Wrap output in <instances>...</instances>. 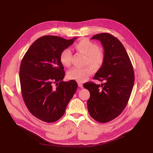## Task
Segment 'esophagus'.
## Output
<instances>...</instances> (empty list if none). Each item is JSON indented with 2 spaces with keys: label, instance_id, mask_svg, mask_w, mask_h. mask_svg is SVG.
Listing matches in <instances>:
<instances>
[{
  "label": "esophagus",
  "instance_id": "esophagus-1",
  "mask_svg": "<svg viewBox=\"0 0 153 153\" xmlns=\"http://www.w3.org/2000/svg\"><path fill=\"white\" fill-rule=\"evenodd\" d=\"M78 86L80 87V88H83V84L82 83H78Z\"/></svg>",
  "mask_w": 153,
  "mask_h": 153
}]
</instances>
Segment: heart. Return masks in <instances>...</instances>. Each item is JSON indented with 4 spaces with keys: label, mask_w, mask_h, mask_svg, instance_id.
I'll use <instances>...</instances> for the list:
<instances>
[{
    "label": "heart",
    "mask_w": 153,
    "mask_h": 153,
    "mask_svg": "<svg viewBox=\"0 0 153 153\" xmlns=\"http://www.w3.org/2000/svg\"><path fill=\"white\" fill-rule=\"evenodd\" d=\"M75 49L85 56L84 65H87L82 68H73L67 73L68 79L79 82L85 81L92 73V69L99 70L104 63L105 54L103 50L99 49L96 43L88 39H82L74 45ZM71 53L70 49L65 48L62 51L59 59L63 66L69 67L71 64Z\"/></svg>",
    "instance_id": "heart-1"
}]
</instances>
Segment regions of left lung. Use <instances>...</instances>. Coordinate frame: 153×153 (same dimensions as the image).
Wrapping results in <instances>:
<instances>
[{
	"instance_id": "left-lung-1",
	"label": "left lung",
	"mask_w": 153,
	"mask_h": 153,
	"mask_svg": "<svg viewBox=\"0 0 153 153\" xmlns=\"http://www.w3.org/2000/svg\"><path fill=\"white\" fill-rule=\"evenodd\" d=\"M91 39L100 41L105 59L94 79L100 85L89 82L83 87L90 93L87 102L89 114L96 121L106 123L119 116L126 107L131 94L134 73L130 59L120 41L108 33H100Z\"/></svg>"
}]
</instances>
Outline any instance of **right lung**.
I'll return each mask as SVG.
<instances>
[{
  "mask_svg": "<svg viewBox=\"0 0 153 153\" xmlns=\"http://www.w3.org/2000/svg\"><path fill=\"white\" fill-rule=\"evenodd\" d=\"M76 39L42 36L22 60L19 78L23 99L30 112L43 122L52 123L60 119L77 90L75 80L63 81L65 71L59 59L62 51Z\"/></svg>",
  "mask_w": 153,
  "mask_h": 153,
  "instance_id": "add662e5",
  "label": "right lung"
}]
</instances>
